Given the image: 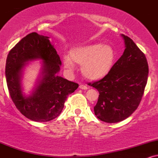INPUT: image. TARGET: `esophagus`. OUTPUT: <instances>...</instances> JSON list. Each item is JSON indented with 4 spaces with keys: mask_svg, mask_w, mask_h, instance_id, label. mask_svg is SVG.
Masks as SVG:
<instances>
[{
    "mask_svg": "<svg viewBox=\"0 0 158 158\" xmlns=\"http://www.w3.org/2000/svg\"><path fill=\"white\" fill-rule=\"evenodd\" d=\"M79 88L81 90H87L88 89V87L86 86V85H79Z\"/></svg>",
    "mask_w": 158,
    "mask_h": 158,
    "instance_id": "esophagus-1",
    "label": "esophagus"
}]
</instances>
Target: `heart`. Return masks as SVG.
Here are the masks:
<instances>
[{
  "label": "heart",
  "instance_id": "b5f03b06",
  "mask_svg": "<svg viewBox=\"0 0 158 158\" xmlns=\"http://www.w3.org/2000/svg\"><path fill=\"white\" fill-rule=\"evenodd\" d=\"M69 57L64 59L65 68L73 70L74 64L81 65V73L86 79L99 80L112 70L117 54L111 46L96 43L72 49Z\"/></svg>",
  "mask_w": 158,
  "mask_h": 158
}]
</instances>
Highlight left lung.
Here are the masks:
<instances>
[{"label":"left lung","instance_id":"8db88e82","mask_svg":"<svg viewBox=\"0 0 158 158\" xmlns=\"http://www.w3.org/2000/svg\"><path fill=\"white\" fill-rule=\"evenodd\" d=\"M122 35L126 44L122 56L106 77L89 83L99 94L95 115L108 123L120 122L131 115L141 102L148 80L146 56L132 39Z\"/></svg>","mask_w":158,"mask_h":158}]
</instances>
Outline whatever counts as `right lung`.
Returning a JSON list of instances; mask_svg holds the SVG:
<instances>
[{
  "label": "right lung",
  "instance_id": "add662e5",
  "mask_svg": "<svg viewBox=\"0 0 158 158\" xmlns=\"http://www.w3.org/2000/svg\"><path fill=\"white\" fill-rule=\"evenodd\" d=\"M42 59L43 79L30 97H25L19 84V74L25 63ZM61 61L48 36L32 32L23 38L9 52L6 61V79L9 93L17 109L27 118L48 122L61 114L69 94L79 85L59 77Z\"/></svg>",
  "mask_w": 158,
  "mask_h": 158
}]
</instances>
